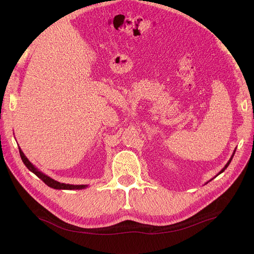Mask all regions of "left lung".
I'll list each match as a JSON object with an SVG mask.
<instances>
[{"label":"left lung","instance_id":"left-lung-1","mask_svg":"<svg viewBox=\"0 0 254 254\" xmlns=\"http://www.w3.org/2000/svg\"><path fill=\"white\" fill-rule=\"evenodd\" d=\"M235 150H236V149H235ZM235 150H234V151H233V155H232V156H231V158H230V160H229V161H228V162H227V164H226V165H225V167H224V168H222V170H221V171H220V172H219V173H218V174H217V175H216V176H218V175H219V174H221V173H224V172H225V170H226V168H227V167H228V166H229V164H230V162H231V160H232V158H233V156H234V153H235ZM216 176H215V177H216ZM215 177H214V178H215ZM210 181H211V180H210ZM206 183H207V182H206Z\"/></svg>","mask_w":254,"mask_h":254}]
</instances>
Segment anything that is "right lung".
Here are the masks:
<instances>
[{
    "mask_svg": "<svg viewBox=\"0 0 254 254\" xmlns=\"http://www.w3.org/2000/svg\"><path fill=\"white\" fill-rule=\"evenodd\" d=\"M19 151H20V156L21 159L23 161V163L25 164V166L28 168V170L34 173L38 178H40L45 184H47L48 187L52 188V189H55V190H82V189H86L87 186H74V184H65V183H60L56 180L52 179L51 177L47 176L45 174H43L42 172H40L38 168L30 162V161L25 157L24 153L21 150V148L19 147Z\"/></svg>",
    "mask_w": 254,
    "mask_h": 254,
    "instance_id": "1",
    "label": "right lung"
}]
</instances>
